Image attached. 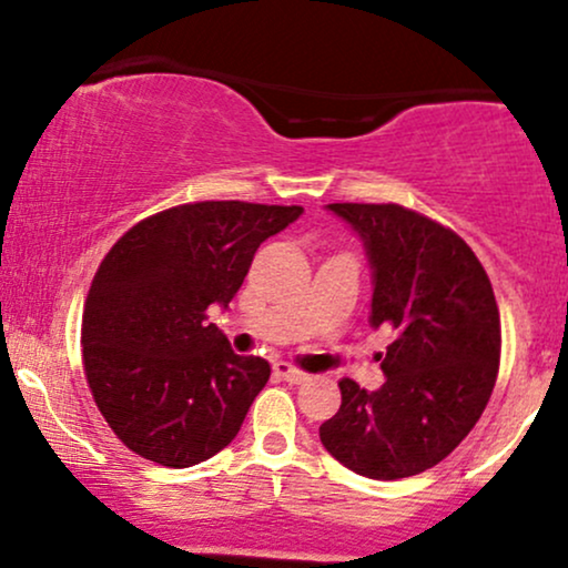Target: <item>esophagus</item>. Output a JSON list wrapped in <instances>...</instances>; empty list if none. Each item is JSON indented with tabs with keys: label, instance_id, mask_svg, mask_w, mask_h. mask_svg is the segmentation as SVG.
<instances>
[{
	"label": "esophagus",
	"instance_id": "esophagus-1",
	"mask_svg": "<svg viewBox=\"0 0 568 568\" xmlns=\"http://www.w3.org/2000/svg\"><path fill=\"white\" fill-rule=\"evenodd\" d=\"M275 374L280 376V379H285L291 384H302V382L310 379V374H304V371L288 366V363H275Z\"/></svg>",
	"mask_w": 568,
	"mask_h": 568
}]
</instances>
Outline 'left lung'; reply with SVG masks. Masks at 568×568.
I'll use <instances>...</instances> for the list:
<instances>
[{
    "mask_svg": "<svg viewBox=\"0 0 568 568\" xmlns=\"http://www.w3.org/2000/svg\"><path fill=\"white\" fill-rule=\"evenodd\" d=\"M361 237L371 266L374 328L395 331L384 382H338L342 406L321 440L374 480L419 475L446 459L484 414L499 371V310L470 245L403 205H325Z\"/></svg>",
    "mask_w": 568,
    "mask_h": 568,
    "instance_id": "1",
    "label": "left lung"
}]
</instances>
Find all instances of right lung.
Listing matches in <instances>:
<instances>
[{"mask_svg":"<svg viewBox=\"0 0 568 568\" xmlns=\"http://www.w3.org/2000/svg\"><path fill=\"white\" fill-rule=\"evenodd\" d=\"M302 213L194 202L143 219L106 253L84 298L82 357L98 410L130 452L181 470L234 440L272 368L234 355L207 310L230 306L256 247Z\"/></svg>","mask_w":568,"mask_h":568,"instance_id":"1","label":"right lung"}]
</instances>
